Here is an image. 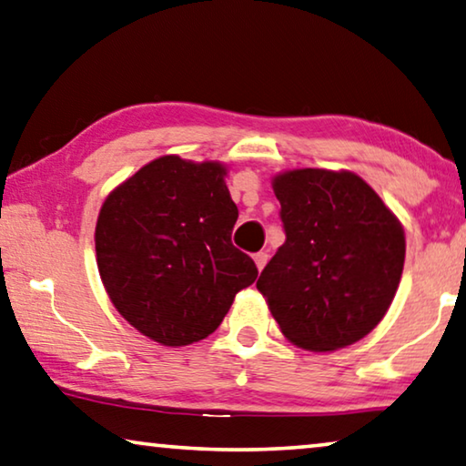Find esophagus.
<instances>
[{"mask_svg": "<svg viewBox=\"0 0 466 466\" xmlns=\"http://www.w3.org/2000/svg\"><path fill=\"white\" fill-rule=\"evenodd\" d=\"M268 257H269V255H268V251H259V253H255L253 259H255V266H257V269H259V272H261L263 268H266Z\"/></svg>", "mask_w": 466, "mask_h": 466, "instance_id": "esophagus-1", "label": "esophagus"}]
</instances>
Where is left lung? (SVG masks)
<instances>
[{
  "instance_id": "left-lung-1",
  "label": "left lung",
  "mask_w": 466,
  "mask_h": 466,
  "mask_svg": "<svg viewBox=\"0 0 466 466\" xmlns=\"http://www.w3.org/2000/svg\"><path fill=\"white\" fill-rule=\"evenodd\" d=\"M287 240L257 290L290 343L335 351L364 339L398 293L400 219L351 171L289 169L272 177Z\"/></svg>"
}]
</instances>
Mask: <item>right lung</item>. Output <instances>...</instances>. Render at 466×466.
<instances>
[{"instance_id": "right-lung-1", "label": "right lung", "mask_w": 466, "mask_h": 466, "mask_svg": "<svg viewBox=\"0 0 466 466\" xmlns=\"http://www.w3.org/2000/svg\"><path fill=\"white\" fill-rule=\"evenodd\" d=\"M228 167L158 157L102 203L96 261L116 311L144 337L182 347L209 337L257 268L232 245Z\"/></svg>"}]
</instances>
